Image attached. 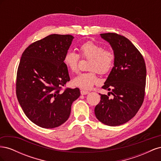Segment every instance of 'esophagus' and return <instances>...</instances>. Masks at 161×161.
Masks as SVG:
<instances>
[{
    "label": "esophagus",
    "instance_id": "34e87169",
    "mask_svg": "<svg viewBox=\"0 0 161 161\" xmlns=\"http://www.w3.org/2000/svg\"><path fill=\"white\" fill-rule=\"evenodd\" d=\"M89 92L88 91H85V90H80V93H81V95H85L88 94Z\"/></svg>",
    "mask_w": 161,
    "mask_h": 161
}]
</instances>
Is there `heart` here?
Here are the masks:
<instances>
[{
	"label": "heart",
	"mask_w": 161,
	"mask_h": 161,
	"mask_svg": "<svg viewBox=\"0 0 161 161\" xmlns=\"http://www.w3.org/2000/svg\"><path fill=\"white\" fill-rule=\"evenodd\" d=\"M80 57L89 60L87 69L89 72L80 73L72 82L73 85L84 89H89L98 81L97 73L107 75L113 69L115 55L113 50L104 49V47L94 42L87 41L79 46V54L75 52L69 51L64 58V63L71 72L79 71Z\"/></svg>",
	"instance_id": "b5f03b06"
}]
</instances>
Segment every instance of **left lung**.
Returning <instances> with one entry per match:
<instances>
[{
    "mask_svg": "<svg viewBox=\"0 0 161 161\" xmlns=\"http://www.w3.org/2000/svg\"><path fill=\"white\" fill-rule=\"evenodd\" d=\"M101 36L110 43L115 55L114 66L102 86L111 91L113 97L99 93L95 114L105 125H120L134 117L143 103L147 69L142 53L128 38L115 33Z\"/></svg>",
    "mask_w": 161,
    "mask_h": 161,
    "instance_id": "1",
    "label": "left lung"
}]
</instances>
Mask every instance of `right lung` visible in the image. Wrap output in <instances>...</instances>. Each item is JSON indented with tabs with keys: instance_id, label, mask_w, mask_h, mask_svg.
I'll return each mask as SVG.
<instances>
[{
	"instance_id": "1",
	"label": "right lung",
	"mask_w": 161,
	"mask_h": 161,
	"mask_svg": "<svg viewBox=\"0 0 161 161\" xmlns=\"http://www.w3.org/2000/svg\"><path fill=\"white\" fill-rule=\"evenodd\" d=\"M73 38L52 34L31 43L22 53L17 97L26 116L40 127L54 128L64 124L80 95L79 88H62L70 81L64 58Z\"/></svg>"
}]
</instances>
